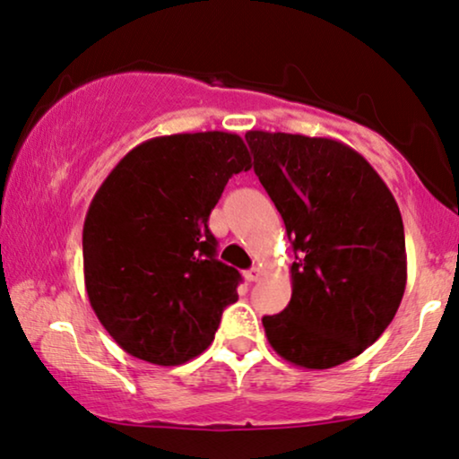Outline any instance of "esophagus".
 <instances>
[{"instance_id": "obj_1", "label": "esophagus", "mask_w": 459, "mask_h": 459, "mask_svg": "<svg viewBox=\"0 0 459 459\" xmlns=\"http://www.w3.org/2000/svg\"><path fill=\"white\" fill-rule=\"evenodd\" d=\"M261 275H263L261 269L259 267H253V269H248L247 273H244V278H247L248 281H259Z\"/></svg>"}]
</instances>
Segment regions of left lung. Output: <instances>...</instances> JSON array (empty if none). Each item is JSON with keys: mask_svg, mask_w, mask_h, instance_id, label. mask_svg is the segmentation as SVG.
<instances>
[{"mask_svg": "<svg viewBox=\"0 0 459 459\" xmlns=\"http://www.w3.org/2000/svg\"><path fill=\"white\" fill-rule=\"evenodd\" d=\"M247 142L297 259L290 303L263 317L267 341L299 368L341 366L378 341L403 299L399 206L347 143L280 131H248Z\"/></svg>", "mask_w": 459, "mask_h": 459, "instance_id": "1", "label": "left lung"}]
</instances>
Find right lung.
<instances>
[{"label": "right lung", "instance_id": "obj_1", "mask_svg": "<svg viewBox=\"0 0 459 459\" xmlns=\"http://www.w3.org/2000/svg\"><path fill=\"white\" fill-rule=\"evenodd\" d=\"M248 169L240 135L200 131L140 143L100 186L83 225L85 290L129 355L179 366L212 342L242 275L217 259L209 215Z\"/></svg>", "mask_w": 459, "mask_h": 459}]
</instances>
